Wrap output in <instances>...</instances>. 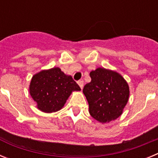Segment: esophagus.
<instances>
[{"label":"esophagus","instance_id":"34e87169","mask_svg":"<svg viewBox=\"0 0 158 158\" xmlns=\"http://www.w3.org/2000/svg\"><path fill=\"white\" fill-rule=\"evenodd\" d=\"M77 84L79 85V86H80L81 89H83L84 87V81H77Z\"/></svg>","mask_w":158,"mask_h":158}]
</instances>
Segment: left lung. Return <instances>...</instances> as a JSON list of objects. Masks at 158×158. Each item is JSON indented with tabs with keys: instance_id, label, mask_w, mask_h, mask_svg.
<instances>
[{
	"instance_id": "obj_1",
	"label": "left lung",
	"mask_w": 158,
	"mask_h": 158,
	"mask_svg": "<svg viewBox=\"0 0 158 158\" xmlns=\"http://www.w3.org/2000/svg\"><path fill=\"white\" fill-rule=\"evenodd\" d=\"M91 82L86 84L83 93L89 103L93 118L104 123L122 115L129 99V86L119 73L97 68L90 72Z\"/></svg>"
}]
</instances>
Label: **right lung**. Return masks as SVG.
<instances>
[{
    "label": "right lung",
    "instance_id": "right-lung-1",
    "mask_svg": "<svg viewBox=\"0 0 158 158\" xmlns=\"http://www.w3.org/2000/svg\"><path fill=\"white\" fill-rule=\"evenodd\" d=\"M71 76L65 75L60 68L42 70L32 77L29 92L43 112L51 113L63 107L73 91H80Z\"/></svg>",
    "mask_w": 158,
    "mask_h": 158
}]
</instances>
